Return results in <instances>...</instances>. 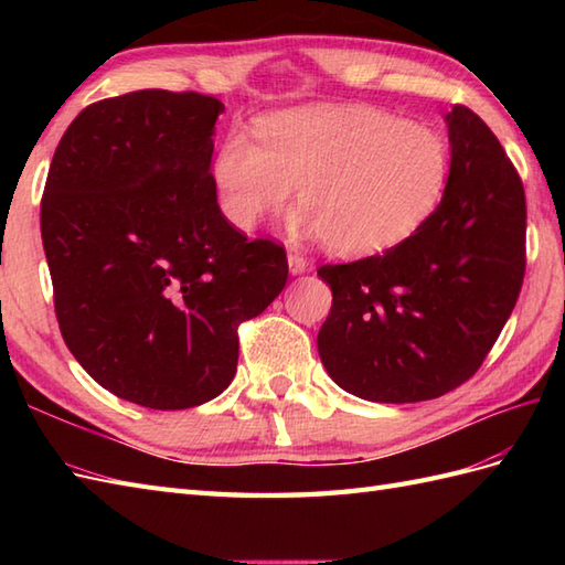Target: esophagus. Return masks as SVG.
I'll list each match as a JSON object with an SVG mask.
<instances>
[{"label":"esophagus","mask_w":565,"mask_h":565,"mask_svg":"<svg viewBox=\"0 0 565 565\" xmlns=\"http://www.w3.org/2000/svg\"><path fill=\"white\" fill-rule=\"evenodd\" d=\"M286 259H289V271L294 276L296 274H303L308 269V262L301 255H298V252H289V257H286Z\"/></svg>","instance_id":"1"}]
</instances>
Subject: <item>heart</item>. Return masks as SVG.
I'll use <instances>...</instances> for the list:
<instances>
[{
  "label": "heart",
  "mask_w": 565,
  "mask_h": 565,
  "mask_svg": "<svg viewBox=\"0 0 565 565\" xmlns=\"http://www.w3.org/2000/svg\"><path fill=\"white\" fill-rule=\"evenodd\" d=\"M259 142L227 136L213 162L223 215L252 231L298 186L291 231L334 255L366 257L415 235L449 179L444 140L374 106H320L262 118Z\"/></svg>",
  "instance_id": "b5f03b06"
}]
</instances>
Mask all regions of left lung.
<instances>
[{
    "instance_id": "left-lung-1",
    "label": "left lung",
    "mask_w": 565,
    "mask_h": 565,
    "mask_svg": "<svg viewBox=\"0 0 565 565\" xmlns=\"http://www.w3.org/2000/svg\"><path fill=\"white\" fill-rule=\"evenodd\" d=\"M444 121L451 164L429 221L383 255L318 269L332 289L320 362L356 398L419 403L461 386L518 303L524 186L471 109L451 106Z\"/></svg>"
}]
</instances>
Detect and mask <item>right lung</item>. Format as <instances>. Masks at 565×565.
<instances>
[{
    "mask_svg": "<svg viewBox=\"0 0 565 565\" xmlns=\"http://www.w3.org/2000/svg\"><path fill=\"white\" fill-rule=\"evenodd\" d=\"M225 106L140 89L84 109L41 201L55 316L72 356L114 395L184 411L237 369V322L286 286L284 247L225 221L211 154Z\"/></svg>",
    "mask_w": 565,
    "mask_h": 565,
    "instance_id": "1",
    "label": "right lung"
}]
</instances>
